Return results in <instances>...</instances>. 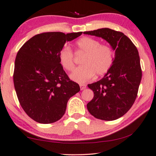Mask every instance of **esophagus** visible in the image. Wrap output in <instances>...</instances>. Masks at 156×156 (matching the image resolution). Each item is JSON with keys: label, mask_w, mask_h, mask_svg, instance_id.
Returning a JSON list of instances; mask_svg holds the SVG:
<instances>
[{"label": "esophagus", "mask_w": 156, "mask_h": 156, "mask_svg": "<svg viewBox=\"0 0 156 156\" xmlns=\"http://www.w3.org/2000/svg\"><path fill=\"white\" fill-rule=\"evenodd\" d=\"M80 90H84L86 88V85L85 84H80Z\"/></svg>", "instance_id": "obj_1"}]
</instances>
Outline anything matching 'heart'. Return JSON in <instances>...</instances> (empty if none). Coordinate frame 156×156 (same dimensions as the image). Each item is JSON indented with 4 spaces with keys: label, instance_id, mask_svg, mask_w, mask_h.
Masks as SVG:
<instances>
[{
    "label": "heart",
    "instance_id": "obj_1",
    "mask_svg": "<svg viewBox=\"0 0 156 156\" xmlns=\"http://www.w3.org/2000/svg\"><path fill=\"white\" fill-rule=\"evenodd\" d=\"M76 53L84 54L80 66L78 67L71 78L79 83L90 80L94 74L102 76L110 70L114 62V52L110 46L90 37H83L76 42ZM60 64L64 70L72 71L75 67L74 55L71 49L64 45L59 53Z\"/></svg>",
    "mask_w": 156,
    "mask_h": 156
}]
</instances>
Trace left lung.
<instances>
[{
	"label": "left lung",
	"mask_w": 156,
	"mask_h": 156,
	"mask_svg": "<svg viewBox=\"0 0 156 156\" xmlns=\"http://www.w3.org/2000/svg\"><path fill=\"white\" fill-rule=\"evenodd\" d=\"M84 34L101 37L115 50L110 70L100 80L87 85L94 97L87 108L97 119L116 120L129 110L137 96L142 76L138 50L120 31L104 28Z\"/></svg>",
	"instance_id": "8db88e82"
}]
</instances>
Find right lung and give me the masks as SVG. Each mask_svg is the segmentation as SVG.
Segmentation results:
<instances>
[{"instance_id":"right-lung-1","label":"right lung","mask_w":156,"mask_h":156,"mask_svg":"<svg viewBox=\"0 0 156 156\" xmlns=\"http://www.w3.org/2000/svg\"><path fill=\"white\" fill-rule=\"evenodd\" d=\"M82 33H41L18 51L14 85L21 106L35 121L49 124L61 119L69 99L80 91V86L69 78L60 64L59 53L66 41Z\"/></svg>"}]
</instances>
